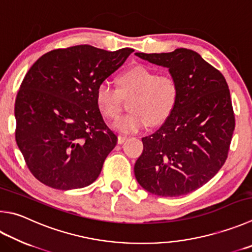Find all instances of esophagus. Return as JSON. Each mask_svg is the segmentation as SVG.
Masks as SVG:
<instances>
[{
    "label": "esophagus",
    "instance_id": "obj_1",
    "mask_svg": "<svg viewBox=\"0 0 252 252\" xmlns=\"http://www.w3.org/2000/svg\"><path fill=\"white\" fill-rule=\"evenodd\" d=\"M126 140H127V136H126V135H118V143L119 144L125 143Z\"/></svg>",
    "mask_w": 252,
    "mask_h": 252
}]
</instances>
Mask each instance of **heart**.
<instances>
[{
  "mask_svg": "<svg viewBox=\"0 0 252 252\" xmlns=\"http://www.w3.org/2000/svg\"><path fill=\"white\" fill-rule=\"evenodd\" d=\"M118 89L107 81L94 91L95 104L102 116L114 120L121 112L122 97L129 98L130 113L113 123L122 133H134L151 123L158 126L171 116L180 95V85L174 76L161 74L144 65H136L118 77Z\"/></svg>",
  "mask_w": 252,
  "mask_h": 252,
  "instance_id": "obj_1",
  "label": "heart"
}]
</instances>
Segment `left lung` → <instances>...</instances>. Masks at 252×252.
<instances>
[{
  "label": "left lung",
  "mask_w": 252,
  "mask_h": 252,
  "mask_svg": "<svg viewBox=\"0 0 252 252\" xmlns=\"http://www.w3.org/2000/svg\"><path fill=\"white\" fill-rule=\"evenodd\" d=\"M135 55L168 68L180 85L171 116L153 134L142 138L136 181L162 197L191 193L212 180L228 157L235 114L227 81L194 50Z\"/></svg>",
  "instance_id": "obj_1"
}]
</instances>
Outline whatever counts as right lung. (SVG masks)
Returning a JSON list of instances; mask_svg holds the SVG:
<instances>
[{"instance_id":"add662e5","label":"right lung","mask_w":252,"mask_h":252,"mask_svg":"<svg viewBox=\"0 0 252 252\" xmlns=\"http://www.w3.org/2000/svg\"><path fill=\"white\" fill-rule=\"evenodd\" d=\"M133 52L90 45L54 49L27 71L15 100V140L43 184L68 190L97 180L118 138L103 121L94 91Z\"/></svg>"}]
</instances>
